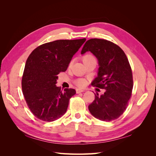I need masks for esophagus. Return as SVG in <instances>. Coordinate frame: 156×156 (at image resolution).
<instances>
[{"label":"esophagus","instance_id":"esophagus-1","mask_svg":"<svg viewBox=\"0 0 156 156\" xmlns=\"http://www.w3.org/2000/svg\"><path fill=\"white\" fill-rule=\"evenodd\" d=\"M84 90H83V89H79V88L76 89V92H77V94L81 93V92H84Z\"/></svg>","mask_w":156,"mask_h":156}]
</instances>
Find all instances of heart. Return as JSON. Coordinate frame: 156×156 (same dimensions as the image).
<instances>
[{
    "mask_svg": "<svg viewBox=\"0 0 156 156\" xmlns=\"http://www.w3.org/2000/svg\"><path fill=\"white\" fill-rule=\"evenodd\" d=\"M94 60L96 61V58L95 56L92 54H87L83 57V61L84 64L88 62H91V61H94ZM72 64H73V60H71L69 63V66H71L72 65ZM75 83H76L77 85L79 87H84L86 86L87 81L85 79L81 78V79H77L76 81H75Z\"/></svg>",
    "mask_w": 156,
    "mask_h": 156,
    "instance_id": "obj_1",
    "label": "heart"
}]
</instances>
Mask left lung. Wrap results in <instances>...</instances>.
I'll use <instances>...</instances> for the list:
<instances>
[{"mask_svg":"<svg viewBox=\"0 0 156 156\" xmlns=\"http://www.w3.org/2000/svg\"><path fill=\"white\" fill-rule=\"evenodd\" d=\"M90 51L98 58L100 67L92 85L105 92L95 94L88 109L96 119L105 122L116 120L123 114L131 96L133 81L127 56L119 45L104 39L92 38L86 41L81 54Z\"/></svg>","mask_w":156,"mask_h":156,"instance_id":"1","label":"left lung"}]
</instances>
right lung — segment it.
<instances>
[{"mask_svg": "<svg viewBox=\"0 0 156 156\" xmlns=\"http://www.w3.org/2000/svg\"><path fill=\"white\" fill-rule=\"evenodd\" d=\"M86 41L59 40L42 44L28 57L21 86L29 109L45 122L58 119L66 112L75 89L56 87L57 75L67 69L73 56Z\"/></svg>", "mask_w": 156, "mask_h": 156, "instance_id": "obj_1", "label": "right lung"}]
</instances>
